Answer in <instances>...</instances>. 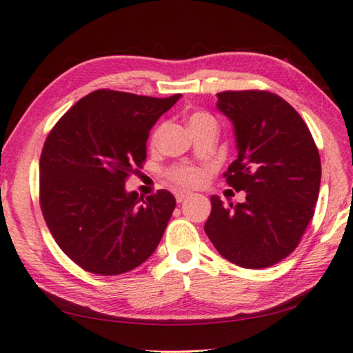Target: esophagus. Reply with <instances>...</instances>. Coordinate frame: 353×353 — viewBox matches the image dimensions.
<instances>
[{
	"label": "esophagus",
	"mask_w": 353,
	"mask_h": 353,
	"mask_svg": "<svg viewBox=\"0 0 353 353\" xmlns=\"http://www.w3.org/2000/svg\"><path fill=\"white\" fill-rule=\"evenodd\" d=\"M190 196V193H187V191H179V193H176V201L177 202H182L185 201Z\"/></svg>",
	"instance_id": "esophagus-1"
}]
</instances>
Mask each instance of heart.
<instances>
[{
  "label": "heart",
  "instance_id": "heart-1",
  "mask_svg": "<svg viewBox=\"0 0 353 353\" xmlns=\"http://www.w3.org/2000/svg\"><path fill=\"white\" fill-rule=\"evenodd\" d=\"M207 118L210 117L205 115V113H193V115L188 118V126ZM168 176L172 182L182 185V187H199V185L205 181L207 172L202 168H196V166H176V168L170 170Z\"/></svg>",
  "mask_w": 353,
  "mask_h": 353
}]
</instances>
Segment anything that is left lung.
Here are the masks:
<instances>
[{
	"label": "left lung",
	"mask_w": 353,
	"mask_h": 353,
	"mask_svg": "<svg viewBox=\"0 0 353 353\" xmlns=\"http://www.w3.org/2000/svg\"><path fill=\"white\" fill-rule=\"evenodd\" d=\"M216 107L234 124L236 160L227 183L246 191L229 204L212 196L204 225L218 252L235 265L260 270L297 248L314 214L321 187L318 148L302 117L263 90L218 93Z\"/></svg>",
	"instance_id": "1"
}]
</instances>
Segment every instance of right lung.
<instances>
[{"mask_svg": "<svg viewBox=\"0 0 353 353\" xmlns=\"http://www.w3.org/2000/svg\"><path fill=\"white\" fill-rule=\"evenodd\" d=\"M170 98L97 90L71 107L40 157V207L51 235L76 265L118 276L157 249L176 207L170 191L139 198L126 179L146 159L149 130Z\"/></svg>", "mask_w": 353, "mask_h": 353, "instance_id": "add662e5", "label": "right lung"}]
</instances>
